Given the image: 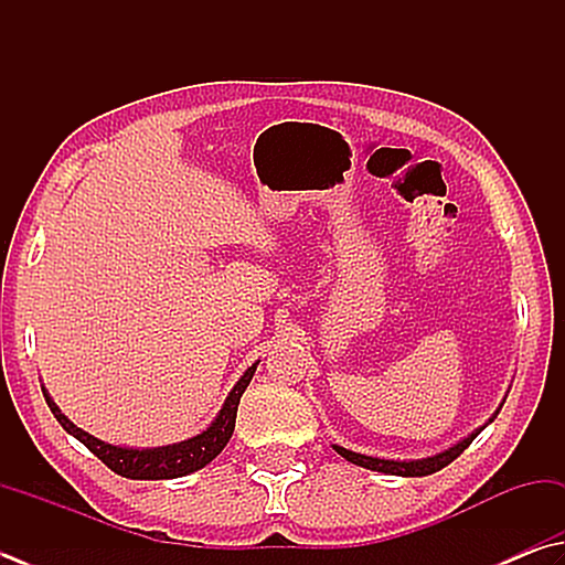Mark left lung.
Returning <instances> with one entry per match:
<instances>
[{
	"instance_id": "obj_1",
	"label": "left lung",
	"mask_w": 565,
	"mask_h": 565,
	"mask_svg": "<svg viewBox=\"0 0 565 565\" xmlns=\"http://www.w3.org/2000/svg\"><path fill=\"white\" fill-rule=\"evenodd\" d=\"M504 401L499 403V408L492 413V418H489L484 425H480V428L472 430L467 438L457 440L452 448L443 450V452H435L430 457H420V460H386V457H374V455H361V452H354V450H347L342 448V445H332V448L344 457V460H349L351 465H359V467H366V470H374V472H383V475H396V477H425V475H433L443 470V467H448L455 457H460L467 448H470V443L480 435L489 423H492L497 418V413L502 411Z\"/></svg>"
}]
</instances>
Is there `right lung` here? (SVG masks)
<instances>
[{"mask_svg": "<svg viewBox=\"0 0 565 565\" xmlns=\"http://www.w3.org/2000/svg\"><path fill=\"white\" fill-rule=\"evenodd\" d=\"M255 369H258V361L243 371V376L236 381V386L231 388L218 415L211 420L206 430H201L199 435H194V438H186L182 443L162 445V448H127V445H113L95 438V435L85 433L76 423L68 420L66 415L61 413V408L53 403V398L49 396V391L44 386H41V391H44V398L49 403L53 418L63 425V430L73 435L76 440H81L85 448L98 457V460L108 465L113 472L127 477V480H174V477H186L191 472L201 470V467H206L223 448H226V443L233 435V428H236V413H238L241 396L243 391L248 388Z\"/></svg>", "mask_w": 565, "mask_h": 565, "instance_id": "right-lung-1", "label": "right lung"}]
</instances>
